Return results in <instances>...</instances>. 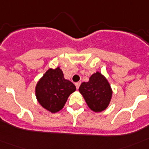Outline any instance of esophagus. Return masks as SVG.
<instances>
[{"instance_id": "obj_1", "label": "esophagus", "mask_w": 149, "mask_h": 149, "mask_svg": "<svg viewBox=\"0 0 149 149\" xmlns=\"http://www.w3.org/2000/svg\"><path fill=\"white\" fill-rule=\"evenodd\" d=\"M75 86H76V88H77V89H79V86H80V85H81V82H77V83H75Z\"/></svg>"}]
</instances>
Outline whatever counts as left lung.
<instances>
[{
	"label": "left lung",
	"instance_id": "left-lung-1",
	"mask_svg": "<svg viewBox=\"0 0 149 149\" xmlns=\"http://www.w3.org/2000/svg\"><path fill=\"white\" fill-rule=\"evenodd\" d=\"M79 92L89 109L95 113L106 110L113 95L110 83L99 72L93 74L89 81L83 82L79 87Z\"/></svg>",
	"mask_w": 149,
	"mask_h": 149
}]
</instances>
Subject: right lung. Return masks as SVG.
<instances>
[{"mask_svg":"<svg viewBox=\"0 0 149 149\" xmlns=\"http://www.w3.org/2000/svg\"><path fill=\"white\" fill-rule=\"evenodd\" d=\"M76 90L72 82L66 80L60 67L49 68L36 85L35 94L43 108L55 113L64 107L67 99Z\"/></svg>","mask_w":149,"mask_h":149,"instance_id":"add662e5","label":"right lung"}]
</instances>
